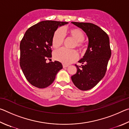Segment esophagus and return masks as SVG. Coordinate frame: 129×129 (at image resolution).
<instances>
[{
	"label": "esophagus",
	"mask_w": 129,
	"mask_h": 129,
	"mask_svg": "<svg viewBox=\"0 0 129 129\" xmlns=\"http://www.w3.org/2000/svg\"><path fill=\"white\" fill-rule=\"evenodd\" d=\"M62 67H63V68H67L68 67H69V65L64 64H62Z\"/></svg>",
	"instance_id": "1"
}]
</instances>
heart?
Here are the masks:
<instances>
[{
	"instance_id": "1",
	"label": "heart",
	"mask_w": 129,
	"mask_h": 129,
	"mask_svg": "<svg viewBox=\"0 0 129 129\" xmlns=\"http://www.w3.org/2000/svg\"><path fill=\"white\" fill-rule=\"evenodd\" d=\"M69 34L76 40V46L79 49H82L83 48L82 41L85 39L84 34L82 30L77 28H73L69 30ZM64 30L62 28H58L54 33L52 38L53 47L55 48L60 47L64 43ZM54 57L58 61L65 64H69L77 60L78 54L75 50H68L63 48L54 52Z\"/></svg>"
}]
</instances>
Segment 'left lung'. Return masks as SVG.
Wrapping results in <instances>:
<instances>
[{"label": "left lung", "mask_w": 129, "mask_h": 129, "mask_svg": "<svg viewBox=\"0 0 129 129\" xmlns=\"http://www.w3.org/2000/svg\"><path fill=\"white\" fill-rule=\"evenodd\" d=\"M85 32L88 38L86 51L80 60L82 69L77 67V73L71 77L75 85L81 90H88L94 87L106 73L111 57L109 38L99 26L90 23L72 22ZM80 67H81L80 66Z\"/></svg>", "instance_id": "1"}]
</instances>
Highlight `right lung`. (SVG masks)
<instances>
[{
  "label": "right lung",
  "mask_w": 129,
  "mask_h": 129,
  "mask_svg": "<svg viewBox=\"0 0 129 129\" xmlns=\"http://www.w3.org/2000/svg\"><path fill=\"white\" fill-rule=\"evenodd\" d=\"M68 23L45 20L28 28L20 44L21 69L28 82L38 88L52 84L62 68L57 61L47 63L52 57V38L58 27Z\"/></svg>",
  "instance_id": "add662e5"
}]
</instances>
